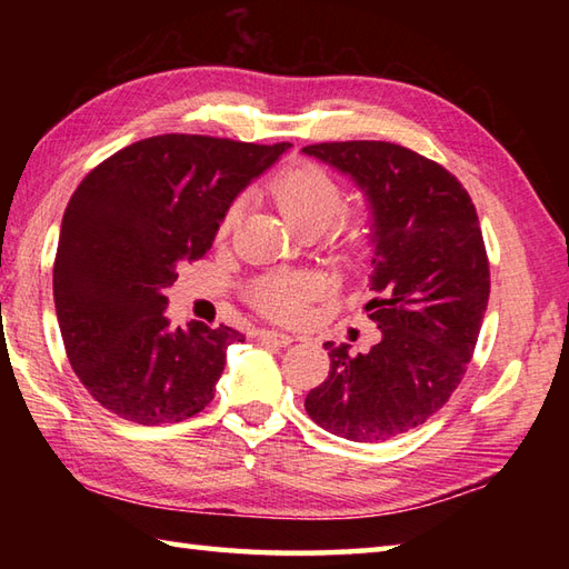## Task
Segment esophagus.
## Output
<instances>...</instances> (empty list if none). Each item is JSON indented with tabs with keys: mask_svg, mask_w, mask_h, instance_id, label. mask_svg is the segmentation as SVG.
Segmentation results:
<instances>
[{
	"mask_svg": "<svg viewBox=\"0 0 569 569\" xmlns=\"http://www.w3.org/2000/svg\"><path fill=\"white\" fill-rule=\"evenodd\" d=\"M259 340L266 342V345H271V347H288L293 342V337L288 332H281V330H261Z\"/></svg>",
	"mask_w": 569,
	"mask_h": 569,
	"instance_id": "obj_1",
	"label": "esophagus"
}]
</instances>
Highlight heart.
Masks as SVG:
<instances>
[{
  "mask_svg": "<svg viewBox=\"0 0 569 569\" xmlns=\"http://www.w3.org/2000/svg\"><path fill=\"white\" fill-rule=\"evenodd\" d=\"M271 196L293 229L300 234H320L330 227L345 204V190L320 166L303 163L288 168L271 183ZM241 217V200H234L220 220V237L232 232ZM332 241L337 249L355 253L367 241V222L361 217L342 220L335 229ZM318 276L308 271H271L253 278L247 286V300L261 316L273 320H293L303 316L308 303L320 293Z\"/></svg>",
  "mask_w": 569,
  "mask_h": 569,
  "instance_id": "obj_1",
  "label": "heart"
}]
</instances>
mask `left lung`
<instances>
[{
	"instance_id": "1",
	"label": "left lung",
	"mask_w": 569,
	"mask_h": 569,
	"mask_svg": "<svg viewBox=\"0 0 569 569\" xmlns=\"http://www.w3.org/2000/svg\"><path fill=\"white\" fill-rule=\"evenodd\" d=\"M365 190L373 271L369 318L381 337L365 355L325 342L330 373L306 398L320 428L377 442L422 426L462 381L489 303V259L462 183L389 141L312 143Z\"/></svg>"
}]
</instances>
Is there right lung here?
I'll use <instances>...</instances> for the list:
<instances>
[{
    "label": "right lung",
    "instance_id": "add662e5",
    "mask_svg": "<svg viewBox=\"0 0 569 569\" xmlns=\"http://www.w3.org/2000/svg\"><path fill=\"white\" fill-rule=\"evenodd\" d=\"M288 147L161 134L117 151L72 192L53 263L56 316L72 371L107 410L163 426L212 401L227 347L244 337L204 322L173 330L163 293Z\"/></svg>",
    "mask_w": 569,
    "mask_h": 569
}]
</instances>
